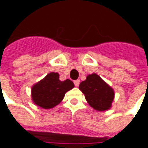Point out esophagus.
<instances>
[{
	"mask_svg": "<svg viewBox=\"0 0 148 148\" xmlns=\"http://www.w3.org/2000/svg\"><path fill=\"white\" fill-rule=\"evenodd\" d=\"M74 86L77 87L78 86H79V84H80V80H78V79H77V80H75L74 82Z\"/></svg>",
	"mask_w": 148,
	"mask_h": 148,
	"instance_id": "esophagus-1",
	"label": "esophagus"
}]
</instances>
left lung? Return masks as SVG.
Returning a JSON list of instances; mask_svg holds the SVG:
<instances>
[{
  "label": "left lung",
  "mask_w": 148,
  "mask_h": 148,
  "mask_svg": "<svg viewBox=\"0 0 148 148\" xmlns=\"http://www.w3.org/2000/svg\"><path fill=\"white\" fill-rule=\"evenodd\" d=\"M86 100L92 108L97 111H106L111 108L114 99V90L97 74L88 75L79 85Z\"/></svg>",
  "instance_id": "left-lung-1"
}]
</instances>
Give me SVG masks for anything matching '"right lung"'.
<instances>
[{
    "mask_svg": "<svg viewBox=\"0 0 148 148\" xmlns=\"http://www.w3.org/2000/svg\"><path fill=\"white\" fill-rule=\"evenodd\" d=\"M74 87L70 79L59 80V74L51 72L32 88V98L36 106L49 109L58 106L65 93Z\"/></svg>",
    "mask_w": 148,
    "mask_h": 148,
    "instance_id": "obj_1",
    "label": "right lung"
}]
</instances>
